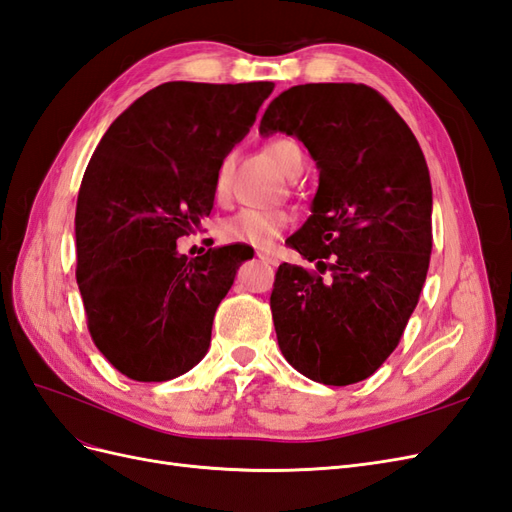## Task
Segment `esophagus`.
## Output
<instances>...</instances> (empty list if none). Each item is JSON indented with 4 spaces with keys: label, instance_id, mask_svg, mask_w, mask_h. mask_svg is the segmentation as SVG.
<instances>
[{
    "label": "esophagus",
    "instance_id": "obj_1",
    "mask_svg": "<svg viewBox=\"0 0 512 512\" xmlns=\"http://www.w3.org/2000/svg\"><path fill=\"white\" fill-rule=\"evenodd\" d=\"M256 256H258L262 262H267V265H277L275 256H273V254H269V252H265V250H258V252H256Z\"/></svg>",
    "mask_w": 512,
    "mask_h": 512
}]
</instances>
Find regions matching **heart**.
<instances>
[{"label": "heart", "instance_id": "b5f03b06", "mask_svg": "<svg viewBox=\"0 0 512 512\" xmlns=\"http://www.w3.org/2000/svg\"><path fill=\"white\" fill-rule=\"evenodd\" d=\"M267 156L290 179L297 177L303 168L301 149L286 138H275L265 145ZM215 196H226V162L215 175ZM290 224V215L282 209H241L232 213L220 224V237L228 243H245L252 247H267Z\"/></svg>", "mask_w": 512, "mask_h": 512}]
</instances>
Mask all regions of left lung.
I'll return each instance as SVG.
<instances>
[{
  "instance_id": "8db88e82",
  "label": "left lung",
  "mask_w": 512,
  "mask_h": 512,
  "mask_svg": "<svg viewBox=\"0 0 512 512\" xmlns=\"http://www.w3.org/2000/svg\"><path fill=\"white\" fill-rule=\"evenodd\" d=\"M273 132L297 136L320 170L312 215L286 241L320 273L277 269V344L309 380L361 382L397 348L427 277L425 156L395 108L361 83L290 87L260 119V134Z\"/></svg>"
}]
</instances>
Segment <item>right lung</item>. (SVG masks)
I'll use <instances>...</instances> for the list:
<instances>
[{"instance_id": "obj_1", "label": "right lung", "mask_w": 512, "mask_h": 512, "mask_svg": "<svg viewBox=\"0 0 512 512\" xmlns=\"http://www.w3.org/2000/svg\"><path fill=\"white\" fill-rule=\"evenodd\" d=\"M273 83L173 81L106 130L76 200V284L96 348L123 376L164 382L209 350L213 316L250 245L177 252L213 209L215 175Z\"/></svg>"}]
</instances>
